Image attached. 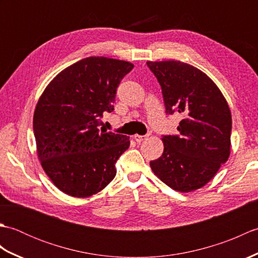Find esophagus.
Segmentation results:
<instances>
[{"mask_svg":"<svg viewBox=\"0 0 258 258\" xmlns=\"http://www.w3.org/2000/svg\"><path fill=\"white\" fill-rule=\"evenodd\" d=\"M147 138H149V134L147 135H134V140L138 142V143H142V142L145 141Z\"/></svg>","mask_w":258,"mask_h":258,"instance_id":"esophagus-1","label":"esophagus"}]
</instances>
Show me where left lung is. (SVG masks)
Returning a JSON list of instances; mask_svg holds the SVG:
<instances>
[{
    "label": "left lung",
    "instance_id": "8db88e82",
    "mask_svg": "<svg viewBox=\"0 0 258 258\" xmlns=\"http://www.w3.org/2000/svg\"><path fill=\"white\" fill-rule=\"evenodd\" d=\"M162 87L167 114H180L177 135L163 136L152 171L169 187L188 193L206 185L231 154L232 115L217 85L193 65L146 62Z\"/></svg>",
    "mask_w": 258,
    "mask_h": 258
}]
</instances>
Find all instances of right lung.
Segmentation results:
<instances>
[{
	"label": "right lung",
	"instance_id": "right-lung-1",
	"mask_svg": "<svg viewBox=\"0 0 258 258\" xmlns=\"http://www.w3.org/2000/svg\"><path fill=\"white\" fill-rule=\"evenodd\" d=\"M134 65L90 56L64 69L36 104L33 130L37 157L53 184L73 197L94 195L112 182L130 138L100 128L114 109L116 89Z\"/></svg>",
	"mask_w": 258,
	"mask_h": 258
}]
</instances>
